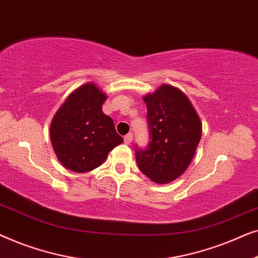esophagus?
I'll return each mask as SVG.
<instances>
[{
	"mask_svg": "<svg viewBox=\"0 0 258 258\" xmlns=\"http://www.w3.org/2000/svg\"><path fill=\"white\" fill-rule=\"evenodd\" d=\"M133 141V134H126L124 136V143L125 144H130Z\"/></svg>",
	"mask_w": 258,
	"mask_h": 258,
	"instance_id": "esophagus-1",
	"label": "esophagus"
}]
</instances>
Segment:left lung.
I'll return each mask as SVG.
<instances>
[{
    "label": "left lung",
    "mask_w": 258,
    "mask_h": 258,
    "mask_svg": "<svg viewBox=\"0 0 258 258\" xmlns=\"http://www.w3.org/2000/svg\"><path fill=\"white\" fill-rule=\"evenodd\" d=\"M151 140L146 149L136 147V162L147 177L165 184L189 167L202 136V123L186 95L162 84L143 97Z\"/></svg>",
    "instance_id": "1"
}]
</instances>
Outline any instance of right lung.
<instances>
[{"instance_id":"1","label":"right lung","mask_w":258,"mask_h":258,"mask_svg":"<svg viewBox=\"0 0 258 258\" xmlns=\"http://www.w3.org/2000/svg\"><path fill=\"white\" fill-rule=\"evenodd\" d=\"M107 95L86 83L67 97L52 118L50 140L62 165L75 172L94 170L123 142L111 117L102 111Z\"/></svg>"}]
</instances>
